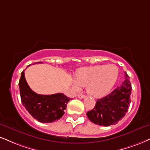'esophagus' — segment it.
<instances>
[{"instance_id": "1", "label": "esophagus", "mask_w": 150, "mask_h": 150, "mask_svg": "<svg viewBox=\"0 0 150 150\" xmlns=\"http://www.w3.org/2000/svg\"><path fill=\"white\" fill-rule=\"evenodd\" d=\"M78 98H80V99H82V98H84L85 96H84V95H82V94H78Z\"/></svg>"}]
</instances>
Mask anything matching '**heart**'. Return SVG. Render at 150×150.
Masks as SVG:
<instances>
[{"label":"heart","mask_w":150,"mask_h":150,"mask_svg":"<svg viewBox=\"0 0 150 150\" xmlns=\"http://www.w3.org/2000/svg\"><path fill=\"white\" fill-rule=\"evenodd\" d=\"M118 77V69L115 65H97L79 69L76 73L74 88L86 86L88 94L95 98H102L109 93Z\"/></svg>","instance_id":"heart-1"}]
</instances>
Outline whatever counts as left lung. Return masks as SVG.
Listing matches in <instances>:
<instances>
[{
	"instance_id": "8db88e82",
	"label": "left lung",
	"mask_w": 150,
	"mask_h": 150,
	"mask_svg": "<svg viewBox=\"0 0 150 150\" xmlns=\"http://www.w3.org/2000/svg\"><path fill=\"white\" fill-rule=\"evenodd\" d=\"M125 80L111 93L97 100L93 109L86 113L88 118L95 124L101 126L115 125L128 111L131 102L132 84L129 77L125 73Z\"/></svg>"
}]
</instances>
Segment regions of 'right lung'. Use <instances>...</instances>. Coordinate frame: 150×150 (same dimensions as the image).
Wrapping results in <instances>:
<instances>
[{
    "label": "right lung",
    "instance_id": "add662e5",
    "mask_svg": "<svg viewBox=\"0 0 150 150\" xmlns=\"http://www.w3.org/2000/svg\"><path fill=\"white\" fill-rule=\"evenodd\" d=\"M18 85L23 105L36 120L43 123L52 122L63 116L70 98L60 93L52 95L36 93L28 86L24 71L21 73Z\"/></svg>",
    "mask_w": 150,
    "mask_h": 150
}]
</instances>
